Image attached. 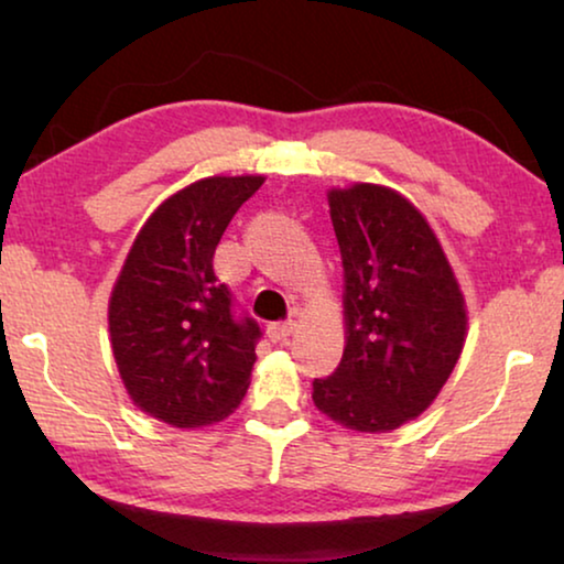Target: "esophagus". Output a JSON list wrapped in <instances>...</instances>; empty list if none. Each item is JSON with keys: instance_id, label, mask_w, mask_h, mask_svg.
Masks as SVG:
<instances>
[{"instance_id": "34e87169", "label": "esophagus", "mask_w": 564, "mask_h": 564, "mask_svg": "<svg viewBox=\"0 0 564 564\" xmlns=\"http://www.w3.org/2000/svg\"><path fill=\"white\" fill-rule=\"evenodd\" d=\"M292 330H295V321H276L267 326V334L272 341H288V338L292 336Z\"/></svg>"}]
</instances>
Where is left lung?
I'll list each match as a JSON object with an SVG mask.
<instances>
[{"mask_svg":"<svg viewBox=\"0 0 564 564\" xmlns=\"http://www.w3.org/2000/svg\"><path fill=\"white\" fill-rule=\"evenodd\" d=\"M344 261L346 349L313 403L354 431H392L426 411L465 346V297L434 230L398 192H328Z\"/></svg>","mask_w":564,"mask_h":564,"instance_id":"1","label":"left lung"}]
</instances>
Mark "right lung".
<instances>
[{
	"mask_svg": "<svg viewBox=\"0 0 564 564\" xmlns=\"http://www.w3.org/2000/svg\"><path fill=\"white\" fill-rule=\"evenodd\" d=\"M264 176H207L159 205L110 297V338L128 395L176 429L223 421L249 390L261 328L215 276L228 223Z\"/></svg>",
	"mask_w": 564,
	"mask_h": 564,
	"instance_id": "obj_1",
	"label": "right lung"
}]
</instances>
